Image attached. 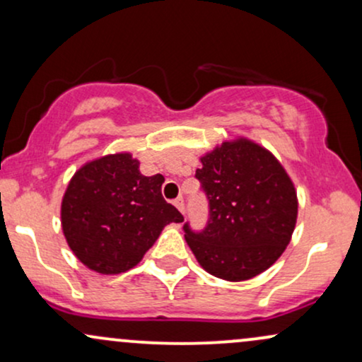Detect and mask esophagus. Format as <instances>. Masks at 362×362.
Returning <instances> with one entry per match:
<instances>
[{
    "label": "esophagus",
    "instance_id": "obj_1",
    "mask_svg": "<svg viewBox=\"0 0 362 362\" xmlns=\"http://www.w3.org/2000/svg\"><path fill=\"white\" fill-rule=\"evenodd\" d=\"M173 206H175L178 211L182 212V214H184L185 212V204H184V199L182 197H178V199H175V202H173Z\"/></svg>",
    "mask_w": 362,
    "mask_h": 362
}]
</instances>
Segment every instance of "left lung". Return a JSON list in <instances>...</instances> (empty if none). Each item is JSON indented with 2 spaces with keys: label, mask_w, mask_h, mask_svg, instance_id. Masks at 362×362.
<instances>
[{
  "label": "left lung",
  "mask_w": 362,
  "mask_h": 362,
  "mask_svg": "<svg viewBox=\"0 0 362 362\" xmlns=\"http://www.w3.org/2000/svg\"><path fill=\"white\" fill-rule=\"evenodd\" d=\"M195 177L209 199L200 233L184 226L185 241L207 273L245 281L267 272L288 246L298 216L293 180L272 151L246 136L200 156Z\"/></svg>",
  "instance_id": "obj_1"
}]
</instances>
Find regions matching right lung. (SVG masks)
I'll return each instance as SVG.
<instances>
[{
  "label": "right lung",
  "instance_id": "add662e5",
  "mask_svg": "<svg viewBox=\"0 0 362 362\" xmlns=\"http://www.w3.org/2000/svg\"><path fill=\"white\" fill-rule=\"evenodd\" d=\"M163 175L145 177L129 151L99 156L74 173L62 197L65 241L84 267L117 275L136 267L163 228L184 216L162 195Z\"/></svg>",
  "mask_w": 362,
  "mask_h": 362
}]
</instances>
